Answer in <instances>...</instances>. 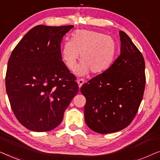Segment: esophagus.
Wrapping results in <instances>:
<instances>
[{
    "mask_svg": "<svg viewBox=\"0 0 160 160\" xmlns=\"http://www.w3.org/2000/svg\"><path fill=\"white\" fill-rule=\"evenodd\" d=\"M84 80L83 79H78V81H77V83H78V87H79V88H81V87H82V85H83V84H84Z\"/></svg>",
    "mask_w": 160,
    "mask_h": 160,
    "instance_id": "esophagus-1",
    "label": "esophagus"
}]
</instances>
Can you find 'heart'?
<instances>
[{"instance_id": "b5f03b06", "label": "heart", "mask_w": 160, "mask_h": 160, "mask_svg": "<svg viewBox=\"0 0 160 160\" xmlns=\"http://www.w3.org/2000/svg\"><path fill=\"white\" fill-rule=\"evenodd\" d=\"M117 53V44L112 37L88 30H76L71 41L61 46V56L66 67L74 71L79 58L82 62L76 74L85 76L89 71L98 74L110 67Z\"/></svg>"}]
</instances>
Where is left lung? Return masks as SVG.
I'll list each match as a JSON object with an SVG mask.
<instances>
[{"label":"left lung","mask_w":160,"mask_h":160,"mask_svg":"<svg viewBox=\"0 0 160 160\" xmlns=\"http://www.w3.org/2000/svg\"><path fill=\"white\" fill-rule=\"evenodd\" d=\"M120 54L103 73L83 84L84 119L100 134L118 132L131 123L143 96L145 61L130 37L119 31Z\"/></svg>","instance_id":"1"}]
</instances>
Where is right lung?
I'll return each mask as SVG.
<instances>
[{
  "label": "right lung",
  "instance_id": "obj_1",
  "mask_svg": "<svg viewBox=\"0 0 160 160\" xmlns=\"http://www.w3.org/2000/svg\"><path fill=\"white\" fill-rule=\"evenodd\" d=\"M73 25H37L16 46L8 62L6 88L17 120L28 130L57 128L78 92L76 77L62 61L60 43Z\"/></svg>",
  "mask_w": 160,
  "mask_h": 160
}]
</instances>
